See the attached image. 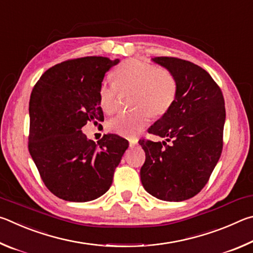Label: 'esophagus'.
<instances>
[{
  "label": "esophagus",
  "mask_w": 253,
  "mask_h": 253,
  "mask_svg": "<svg viewBox=\"0 0 253 253\" xmlns=\"http://www.w3.org/2000/svg\"><path fill=\"white\" fill-rule=\"evenodd\" d=\"M128 142H129L130 146H135V145L138 144V139H137L136 137H129V138H128Z\"/></svg>",
  "instance_id": "34e87169"
}]
</instances>
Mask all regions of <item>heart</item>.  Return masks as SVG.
I'll use <instances>...</instances> for the list:
<instances>
[{
    "label": "heart",
    "instance_id": "obj_1",
    "mask_svg": "<svg viewBox=\"0 0 253 253\" xmlns=\"http://www.w3.org/2000/svg\"><path fill=\"white\" fill-rule=\"evenodd\" d=\"M114 84L104 83L99 87V105L106 114L117 107V89L132 91L130 104L136 108L111 119L108 128L119 135L134 136L142 131L153 116H162L173 106L177 96V81L172 72L151 63L130 59L113 72Z\"/></svg>",
    "mask_w": 253,
    "mask_h": 253
}]
</instances>
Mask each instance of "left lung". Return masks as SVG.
I'll return each instance as SVG.
<instances>
[{"mask_svg": "<svg viewBox=\"0 0 253 253\" xmlns=\"http://www.w3.org/2000/svg\"><path fill=\"white\" fill-rule=\"evenodd\" d=\"M152 60L176 78L177 96L168 113L148 128V132L172 143L139 140L146 155L140 181L155 198L181 202L202 190L219 162L224 98L212 77L194 63L170 57Z\"/></svg>", "mask_w": 253, "mask_h": 253, "instance_id": "8db88e82", "label": "left lung"}]
</instances>
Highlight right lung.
Here are the masks:
<instances>
[{
	"label": "right lung",
	"instance_id": "add662e5",
	"mask_svg": "<svg viewBox=\"0 0 253 253\" xmlns=\"http://www.w3.org/2000/svg\"><path fill=\"white\" fill-rule=\"evenodd\" d=\"M119 59L84 57L46 70L29 102V152L45 186L59 199L88 202L104 195L128 140L108 134L98 143L81 128L104 122L99 87Z\"/></svg>",
	"mask_w": 253,
	"mask_h": 253
}]
</instances>
